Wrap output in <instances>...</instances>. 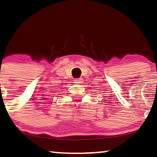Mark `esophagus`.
<instances>
[{
	"mask_svg": "<svg viewBox=\"0 0 157 157\" xmlns=\"http://www.w3.org/2000/svg\"><path fill=\"white\" fill-rule=\"evenodd\" d=\"M74 83H78V84H80V83H83V79H81V78L75 79Z\"/></svg>",
	"mask_w": 157,
	"mask_h": 157,
	"instance_id": "34e87169",
	"label": "esophagus"
}]
</instances>
